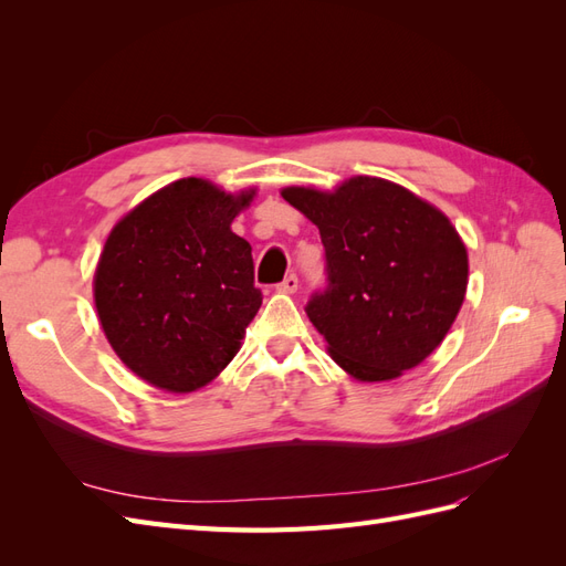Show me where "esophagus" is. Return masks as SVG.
I'll use <instances>...</instances> for the list:
<instances>
[{"label":"esophagus","mask_w":566,"mask_h":566,"mask_svg":"<svg viewBox=\"0 0 566 566\" xmlns=\"http://www.w3.org/2000/svg\"><path fill=\"white\" fill-rule=\"evenodd\" d=\"M297 276H295V273H290V276H285L281 283H279V293H295V290H297Z\"/></svg>","instance_id":"obj_1"}]
</instances>
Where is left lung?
Segmentation results:
<instances>
[{"instance_id": "obj_1", "label": "left lung", "mask_w": 566, "mask_h": 566, "mask_svg": "<svg viewBox=\"0 0 566 566\" xmlns=\"http://www.w3.org/2000/svg\"><path fill=\"white\" fill-rule=\"evenodd\" d=\"M281 196L321 233L328 287L306 316L333 361L361 382L422 364L468 290V250L449 217L378 177H352L333 193L287 186Z\"/></svg>"}]
</instances>
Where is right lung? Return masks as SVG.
Wrapping results in <instances>:
<instances>
[{"mask_svg": "<svg viewBox=\"0 0 566 566\" xmlns=\"http://www.w3.org/2000/svg\"><path fill=\"white\" fill-rule=\"evenodd\" d=\"M252 198L188 177L113 227L94 273L96 312L115 354L148 385L196 391L241 349L262 290L231 221Z\"/></svg>", "mask_w": 566, "mask_h": 566, "instance_id": "add662e5", "label": "right lung"}]
</instances>
